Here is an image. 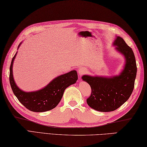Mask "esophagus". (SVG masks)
<instances>
[{
	"mask_svg": "<svg viewBox=\"0 0 147 147\" xmlns=\"http://www.w3.org/2000/svg\"><path fill=\"white\" fill-rule=\"evenodd\" d=\"M86 73H87V69L86 68H85V67L79 68L78 73H79L80 76L83 75V74H85Z\"/></svg>",
	"mask_w": 147,
	"mask_h": 147,
	"instance_id": "1",
	"label": "esophagus"
}]
</instances>
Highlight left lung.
<instances>
[{"instance_id":"left-lung-1","label":"left lung","mask_w":147,"mask_h":147,"mask_svg":"<svg viewBox=\"0 0 147 147\" xmlns=\"http://www.w3.org/2000/svg\"><path fill=\"white\" fill-rule=\"evenodd\" d=\"M114 45L126 60L121 73L113 78L88 75L82 77L91 88V94L87 99L88 105L100 112H111L118 109L128 100L134 87L137 66L132 48L120 36L116 37Z\"/></svg>"}]
</instances>
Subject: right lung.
<instances>
[{"instance_id":"right-lung-1","label":"right lung","mask_w":147,"mask_h":147,"mask_svg":"<svg viewBox=\"0 0 147 147\" xmlns=\"http://www.w3.org/2000/svg\"><path fill=\"white\" fill-rule=\"evenodd\" d=\"M16 55L17 53L12 58L9 68L10 85L18 101L29 111L42 113L54 109L62 99L66 88L78 80L77 72L74 70L57 77L44 89L38 91H23L17 86L13 77V63Z\"/></svg>"}]
</instances>
